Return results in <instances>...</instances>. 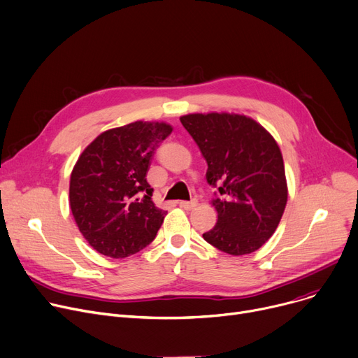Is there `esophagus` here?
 I'll return each mask as SVG.
<instances>
[{
	"mask_svg": "<svg viewBox=\"0 0 358 358\" xmlns=\"http://www.w3.org/2000/svg\"><path fill=\"white\" fill-rule=\"evenodd\" d=\"M197 200L194 199V200H192V201H178V206L180 207H182V208H185V210H192V208H194V207H197Z\"/></svg>",
	"mask_w": 358,
	"mask_h": 358,
	"instance_id": "1",
	"label": "esophagus"
}]
</instances>
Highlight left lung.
I'll use <instances>...</instances> for the list:
<instances>
[{
  "mask_svg": "<svg viewBox=\"0 0 358 358\" xmlns=\"http://www.w3.org/2000/svg\"><path fill=\"white\" fill-rule=\"evenodd\" d=\"M180 121L207 161V182L220 185L211 201L217 223L204 241L233 256L257 250L275 233L288 201L276 141L245 115L188 113Z\"/></svg>",
  "mask_w": 358,
  "mask_h": 358,
  "instance_id": "left-lung-1",
  "label": "left lung"
}]
</instances>
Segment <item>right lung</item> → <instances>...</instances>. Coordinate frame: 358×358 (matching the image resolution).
<instances>
[{
    "instance_id": "obj_1",
    "label": "right lung",
    "mask_w": 358,
    "mask_h": 358,
    "mask_svg": "<svg viewBox=\"0 0 358 358\" xmlns=\"http://www.w3.org/2000/svg\"><path fill=\"white\" fill-rule=\"evenodd\" d=\"M171 132L165 122L136 121L102 132L80 154L70 176V208L96 252L122 259L155 239L166 211L152 203L147 173Z\"/></svg>"
}]
</instances>
